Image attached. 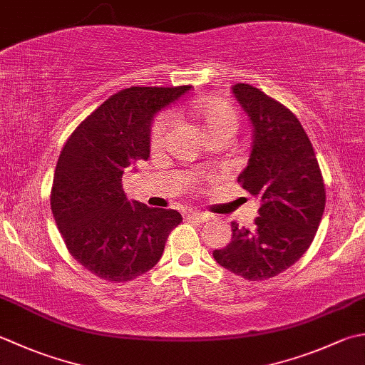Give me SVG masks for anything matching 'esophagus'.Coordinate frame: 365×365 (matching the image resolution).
Segmentation results:
<instances>
[{
	"instance_id": "esophagus-1",
	"label": "esophagus",
	"mask_w": 365,
	"mask_h": 365,
	"mask_svg": "<svg viewBox=\"0 0 365 365\" xmlns=\"http://www.w3.org/2000/svg\"><path fill=\"white\" fill-rule=\"evenodd\" d=\"M187 215H188V218L199 221V223H205V221L210 220L209 213H204V212H188Z\"/></svg>"
}]
</instances>
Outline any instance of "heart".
I'll return each instance as SVG.
<instances>
[{"label": "heart", "instance_id": "b5f03b06", "mask_svg": "<svg viewBox=\"0 0 365 365\" xmlns=\"http://www.w3.org/2000/svg\"><path fill=\"white\" fill-rule=\"evenodd\" d=\"M192 112H195V115L197 117L199 121H201L205 133L209 135L218 134V133L234 134L235 130H237V125H239L237 113H235V110L230 104L221 101V99L205 98V99H201V101H196L192 104ZM169 125H170V117L168 113H163V115H160L155 120V123L152 126L153 145L161 144Z\"/></svg>", "mask_w": 365, "mask_h": 365}]
</instances>
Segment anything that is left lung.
<instances>
[{"mask_svg":"<svg viewBox=\"0 0 365 365\" xmlns=\"http://www.w3.org/2000/svg\"><path fill=\"white\" fill-rule=\"evenodd\" d=\"M232 95L253 131L248 164L237 180L259 209L250 230L231 223V242L213 258L230 272L259 282L284 272L309 250L326 191L312 142L294 113L248 83H235Z\"/></svg>","mask_w":365,"mask_h":365,"instance_id":"1","label":"left lung"}]
</instances>
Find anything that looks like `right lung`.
I'll list each match as a JSON object with an SVG mask.
<instances>
[{"label": "right lung", "instance_id": "add662e5", "mask_svg": "<svg viewBox=\"0 0 365 365\" xmlns=\"http://www.w3.org/2000/svg\"><path fill=\"white\" fill-rule=\"evenodd\" d=\"M183 87H131L112 95L85 118L56 163L50 205L69 253L109 282H128L161 259L177 210L128 201L121 178L148 160L156 113L178 101ZM135 170V168H133Z\"/></svg>", "mask_w": 365, "mask_h": 365}]
</instances>
